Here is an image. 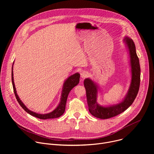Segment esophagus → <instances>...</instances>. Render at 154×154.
I'll list each match as a JSON object with an SVG mask.
<instances>
[{"instance_id":"1","label":"esophagus","mask_w":154,"mask_h":154,"mask_svg":"<svg viewBox=\"0 0 154 154\" xmlns=\"http://www.w3.org/2000/svg\"><path fill=\"white\" fill-rule=\"evenodd\" d=\"M88 75H89L88 72H86V71H83V72L80 74L81 77H82V78H83V79L87 77L88 76Z\"/></svg>"}]
</instances>
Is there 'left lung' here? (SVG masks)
Here are the masks:
<instances>
[{
  "mask_svg": "<svg viewBox=\"0 0 154 154\" xmlns=\"http://www.w3.org/2000/svg\"><path fill=\"white\" fill-rule=\"evenodd\" d=\"M124 41L127 47L130 55L131 80L127 94L122 102L108 106H103L99 105L97 102V85L90 79L87 78L84 80L89 112L93 116L97 118L108 119L121 114L133 103L138 94L141 74L139 58L136 52V48L134 41L129 37H125Z\"/></svg>",
  "mask_w": 154,
  "mask_h": 154,
  "instance_id": "1",
  "label": "left lung"
}]
</instances>
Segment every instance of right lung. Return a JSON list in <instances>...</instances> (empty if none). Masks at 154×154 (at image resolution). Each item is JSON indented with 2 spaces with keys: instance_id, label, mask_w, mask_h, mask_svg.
Instances as JSON below:
<instances>
[{
  "instance_id": "obj_1",
  "label": "right lung",
  "mask_w": 154,
  "mask_h": 154,
  "mask_svg": "<svg viewBox=\"0 0 154 154\" xmlns=\"http://www.w3.org/2000/svg\"><path fill=\"white\" fill-rule=\"evenodd\" d=\"M11 80H12V84L13 87V90L14 93L15 94L16 98L20 105V106L23 108L24 110L30 114V115L35 116L36 118L41 119H54V118H57L60 117L64 112L65 111V108H66V103L67 99L68 94L71 90L73 88L74 86L78 85L80 80V74L79 73H75L70 77H69L66 80H65L63 87V90L61 96L60 102L57 106V107L53 110L52 112L47 113V114H38L35 112H33L29 109H28L26 106L23 103V102L20 100L19 96L17 94L16 90L15 85L14 83V79H13V66H12V71H11Z\"/></svg>"
}]
</instances>
